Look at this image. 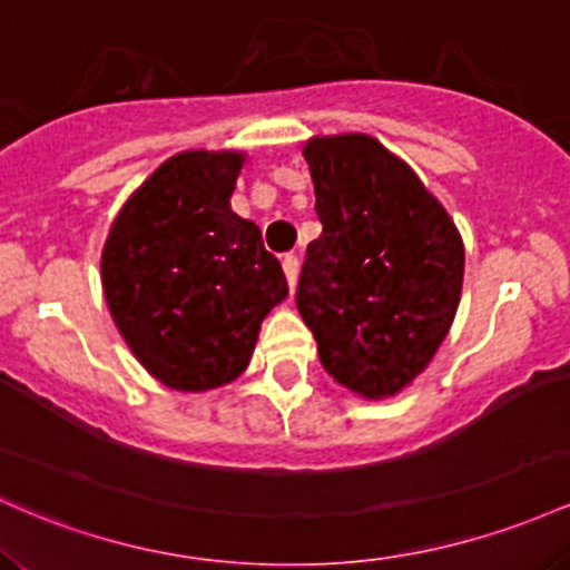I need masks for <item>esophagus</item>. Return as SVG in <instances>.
<instances>
[{"label":"esophagus","mask_w":570,"mask_h":570,"mask_svg":"<svg viewBox=\"0 0 570 570\" xmlns=\"http://www.w3.org/2000/svg\"><path fill=\"white\" fill-rule=\"evenodd\" d=\"M283 272L287 277V285H291V291H293V287H296V279H298V258H296V255H285Z\"/></svg>","instance_id":"esophagus-1"}]
</instances>
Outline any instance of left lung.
Returning <instances> with one entry per match:
<instances>
[{
	"mask_svg": "<svg viewBox=\"0 0 570 570\" xmlns=\"http://www.w3.org/2000/svg\"><path fill=\"white\" fill-rule=\"evenodd\" d=\"M304 158L323 234L306 247L296 306L334 382L393 399L450 334L463 236L417 171L368 134L312 137Z\"/></svg>",
	"mask_w": 570,
	"mask_h": 570,
	"instance_id": "obj_1",
	"label": "left lung"
}]
</instances>
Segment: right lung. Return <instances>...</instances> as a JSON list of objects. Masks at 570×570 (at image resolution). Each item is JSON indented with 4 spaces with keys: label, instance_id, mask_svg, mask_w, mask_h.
<instances>
[{
    "label": "right lung",
    "instance_id": "obj_1",
    "mask_svg": "<svg viewBox=\"0 0 570 570\" xmlns=\"http://www.w3.org/2000/svg\"><path fill=\"white\" fill-rule=\"evenodd\" d=\"M247 153L183 150L115 215L101 291L124 342L150 376L204 393L250 363L261 323L285 302L279 261L232 209Z\"/></svg>",
    "mask_w": 570,
    "mask_h": 570
}]
</instances>
